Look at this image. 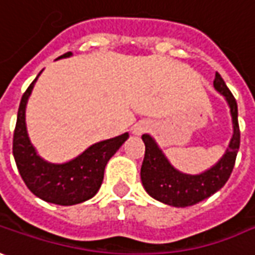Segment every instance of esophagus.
Here are the masks:
<instances>
[{
  "instance_id": "obj_1",
  "label": "esophagus",
  "mask_w": 255,
  "mask_h": 255,
  "mask_svg": "<svg viewBox=\"0 0 255 255\" xmlns=\"http://www.w3.org/2000/svg\"><path fill=\"white\" fill-rule=\"evenodd\" d=\"M150 129V126L148 124H144V122H140L134 126V134H141V133H144V131H147Z\"/></svg>"
}]
</instances>
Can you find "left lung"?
Wrapping results in <instances>:
<instances>
[{
    "instance_id": "8db88e82",
    "label": "left lung",
    "mask_w": 255,
    "mask_h": 255,
    "mask_svg": "<svg viewBox=\"0 0 255 255\" xmlns=\"http://www.w3.org/2000/svg\"><path fill=\"white\" fill-rule=\"evenodd\" d=\"M213 87L226 98L230 107V114L233 121V137L230 140L226 153L208 171L198 175H189L175 170L171 163L167 160V157L163 154L160 147L157 146L154 139L148 134L141 136L146 146L144 158L140 170L141 184L147 191L148 195L165 205L175 208H185L201 202L213 195L216 191H219L226 184L233 171L237 151L240 147L237 102L219 73H216L215 76Z\"/></svg>"
}]
</instances>
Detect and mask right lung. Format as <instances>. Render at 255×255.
<instances>
[{"label": "right lung", "instance_id": "add662e5", "mask_svg": "<svg viewBox=\"0 0 255 255\" xmlns=\"http://www.w3.org/2000/svg\"><path fill=\"white\" fill-rule=\"evenodd\" d=\"M70 56L71 52L64 53L59 59ZM37 77L22 95L18 109L12 141V153L18 171L30 192L46 202L70 206L88 201L101 188L109 158L128 140L129 134L124 133L114 139L95 143L68 163L44 161L32 146L25 124V109Z\"/></svg>", "mask_w": 255, "mask_h": 255}]
</instances>
